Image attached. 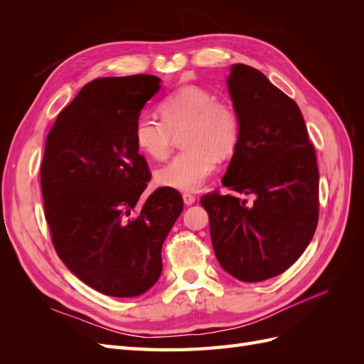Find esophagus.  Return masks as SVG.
I'll list each match as a JSON object with an SVG mask.
<instances>
[{"mask_svg": "<svg viewBox=\"0 0 364 364\" xmlns=\"http://www.w3.org/2000/svg\"><path fill=\"white\" fill-rule=\"evenodd\" d=\"M182 199H183V203H185L186 206H190V205H193V203L196 202V197L191 196L190 193H183V194H182Z\"/></svg>", "mask_w": 364, "mask_h": 364, "instance_id": "1", "label": "esophagus"}]
</instances>
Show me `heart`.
<instances>
[{"label": "heart", "mask_w": 364, "mask_h": 364, "mask_svg": "<svg viewBox=\"0 0 364 364\" xmlns=\"http://www.w3.org/2000/svg\"><path fill=\"white\" fill-rule=\"evenodd\" d=\"M162 121L141 114L134 127L136 147L153 159L168 155L173 135L181 134L183 151L161 167L155 178L165 188L194 193L215 168V158L225 159L237 149L240 119L234 107L217 100L200 86H185L159 105Z\"/></svg>", "instance_id": "heart-1"}]
</instances>
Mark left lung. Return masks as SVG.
<instances>
[{
	"mask_svg": "<svg viewBox=\"0 0 364 364\" xmlns=\"http://www.w3.org/2000/svg\"><path fill=\"white\" fill-rule=\"evenodd\" d=\"M240 139L222 183L253 194L200 199L220 266L243 282L278 277L299 258L318 218V170L301 109L261 71L235 63L226 79Z\"/></svg>",
	"mask_w": 364,
	"mask_h": 364,
	"instance_id": "obj_1",
	"label": "left lung"
}]
</instances>
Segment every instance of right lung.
Instances as JSON below:
<instances>
[{
	"mask_svg": "<svg viewBox=\"0 0 364 364\" xmlns=\"http://www.w3.org/2000/svg\"><path fill=\"white\" fill-rule=\"evenodd\" d=\"M156 75L102 77L85 85L51 127L41 165L46 218L59 258L91 289L114 297L150 290L161 250L183 209L176 190L146 202L147 162L134 139Z\"/></svg>",
	"mask_w": 364,
	"mask_h": 364,
	"instance_id": "obj_1",
	"label": "right lung"
}]
</instances>
